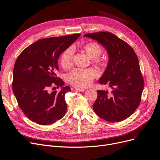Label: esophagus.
I'll return each instance as SVG.
<instances>
[{"instance_id":"1","label":"esophagus","mask_w":160,"mask_h":160,"mask_svg":"<svg viewBox=\"0 0 160 160\" xmlns=\"http://www.w3.org/2000/svg\"><path fill=\"white\" fill-rule=\"evenodd\" d=\"M74 89L78 91H81V92H83L85 91L84 89H82V88H78V87H74Z\"/></svg>"}]
</instances>
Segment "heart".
Masks as SVG:
<instances>
[{
	"label": "heart",
	"instance_id": "1",
	"mask_svg": "<svg viewBox=\"0 0 160 160\" xmlns=\"http://www.w3.org/2000/svg\"><path fill=\"white\" fill-rule=\"evenodd\" d=\"M83 50L88 56L93 59L95 63L102 65L103 62L98 57L102 52V48L98 43L89 42L82 47ZM73 50L72 48L66 49L60 57V63L65 69L71 68L73 64ZM98 75L97 71L93 68L75 69L68 75V81L70 84L78 87H86L89 86L92 80Z\"/></svg>",
	"mask_w": 160,
	"mask_h": 160
}]
</instances>
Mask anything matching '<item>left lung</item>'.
I'll list each match as a JSON object with an SVG mask.
<instances>
[{
  "label": "left lung",
  "instance_id": "1",
  "mask_svg": "<svg viewBox=\"0 0 160 160\" xmlns=\"http://www.w3.org/2000/svg\"><path fill=\"white\" fill-rule=\"evenodd\" d=\"M83 36L97 41L108 56L107 68L98 81L101 85L108 84L111 90H97L93 110L99 117L108 122L124 120L139 106L144 89L136 54L127 43L111 32H96Z\"/></svg>",
  "mask_w": 160,
  "mask_h": 160
}]
</instances>
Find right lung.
I'll use <instances>...</instances> for the list:
<instances>
[{"label":"right lung","instance_id":"right-lung-1","mask_svg":"<svg viewBox=\"0 0 160 160\" xmlns=\"http://www.w3.org/2000/svg\"><path fill=\"white\" fill-rule=\"evenodd\" d=\"M80 34L40 40L27 47L15 62L12 91L18 105L32 122L51 124L63 117L67 111L66 92L71 91L56 78L58 59ZM53 85L62 87L59 93L49 92Z\"/></svg>","mask_w":160,"mask_h":160}]
</instances>
